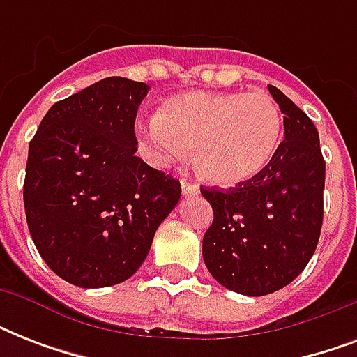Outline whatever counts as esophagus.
Returning <instances> with one entry per match:
<instances>
[{"label":"esophagus","mask_w":357,"mask_h":357,"mask_svg":"<svg viewBox=\"0 0 357 357\" xmlns=\"http://www.w3.org/2000/svg\"><path fill=\"white\" fill-rule=\"evenodd\" d=\"M181 190H183V195H198V192H200V187L196 183H192L190 179H181Z\"/></svg>","instance_id":"obj_1"}]
</instances>
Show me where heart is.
Wrapping results in <instances>:
<instances>
[{"label":"heart","mask_w":357,"mask_h":357,"mask_svg":"<svg viewBox=\"0 0 357 357\" xmlns=\"http://www.w3.org/2000/svg\"><path fill=\"white\" fill-rule=\"evenodd\" d=\"M159 161L195 150L202 179L235 187L257 178L282 142L283 120L263 92H185L168 98L144 128Z\"/></svg>","instance_id":"b5f03b06"}]
</instances>
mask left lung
<instances>
[{
    "mask_svg": "<svg viewBox=\"0 0 357 357\" xmlns=\"http://www.w3.org/2000/svg\"><path fill=\"white\" fill-rule=\"evenodd\" d=\"M268 92L283 113L285 140L272 162L246 183L204 189L213 224L204 235L207 271L229 291L265 296L293 282L321 237L324 174L319 131L280 89Z\"/></svg>",
    "mask_w": 357,
    "mask_h": 357,
    "instance_id": "left-lung-1",
    "label": "left lung"
}]
</instances>
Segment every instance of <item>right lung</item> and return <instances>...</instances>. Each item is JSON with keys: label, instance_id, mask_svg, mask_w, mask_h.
<instances>
[{"label": "right lung", "instance_id": "obj_1", "mask_svg": "<svg viewBox=\"0 0 357 357\" xmlns=\"http://www.w3.org/2000/svg\"><path fill=\"white\" fill-rule=\"evenodd\" d=\"M148 89L105 77L53 103L29 142V234L46 265L77 287L133 276L181 196L178 179L135 155V119Z\"/></svg>", "mask_w": 357, "mask_h": 357}]
</instances>
